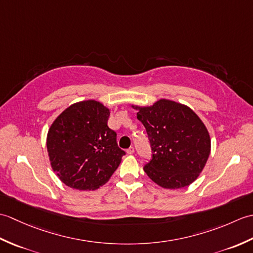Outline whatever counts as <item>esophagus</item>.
<instances>
[{
  "instance_id": "1",
  "label": "esophagus",
  "mask_w": 253,
  "mask_h": 253,
  "mask_svg": "<svg viewBox=\"0 0 253 253\" xmlns=\"http://www.w3.org/2000/svg\"><path fill=\"white\" fill-rule=\"evenodd\" d=\"M127 153H128V154H132V153H135V148H133V147L128 148V149H127Z\"/></svg>"
}]
</instances>
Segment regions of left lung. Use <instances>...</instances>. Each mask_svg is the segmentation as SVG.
<instances>
[{"label":"left lung","instance_id":"8db88e82","mask_svg":"<svg viewBox=\"0 0 253 253\" xmlns=\"http://www.w3.org/2000/svg\"><path fill=\"white\" fill-rule=\"evenodd\" d=\"M135 109L152 150L151 159L143 166L147 175L166 189L190 185L211 151V139L202 121L188 106L165 99Z\"/></svg>","mask_w":253,"mask_h":253}]
</instances>
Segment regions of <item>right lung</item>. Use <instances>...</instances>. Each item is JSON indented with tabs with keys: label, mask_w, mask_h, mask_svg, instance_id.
I'll return each instance as SVG.
<instances>
[{
	"label": "right lung",
	"mask_w": 253,
	"mask_h": 253,
	"mask_svg": "<svg viewBox=\"0 0 253 253\" xmlns=\"http://www.w3.org/2000/svg\"><path fill=\"white\" fill-rule=\"evenodd\" d=\"M109 109L98 101L75 103L52 124L46 138L51 166L64 184L94 190L111 178L125 151L107 126Z\"/></svg>",
	"instance_id": "obj_1"
}]
</instances>
